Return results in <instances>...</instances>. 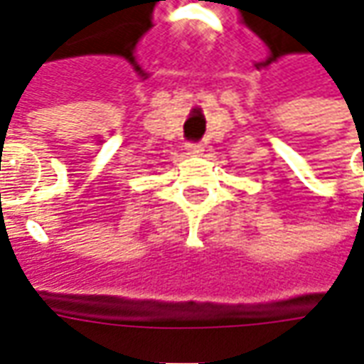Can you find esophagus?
<instances>
[{"mask_svg": "<svg viewBox=\"0 0 364 364\" xmlns=\"http://www.w3.org/2000/svg\"><path fill=\"white\" fill-rule=\"evenodd\" d=\"M186 151H188L190 156H200L204 151V146L203 144H194L192 141V144H186Z\"/></svg>", "mask_w": 364, "mask_h": 364, "instance_id": "34e87169", "label": "esophagus"}]
</instances>
